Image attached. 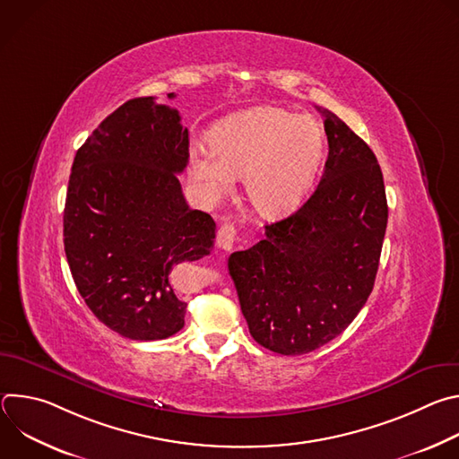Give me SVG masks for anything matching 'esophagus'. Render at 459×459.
Returning a JSON list of instances; mask_svg holds the SVG:
<instances>
[{"instance_id": "34e87169", "label": "esophagus", "mask_w": 459, "mask_h": 459, "mask_svg": "<svg viewBox=\"0 0 459 459\" xmlns=\"http://www.w3.org/2000/svg\"><path fill=\"white\" fill-rule=\"evenodd\" d=\"M236 239V227L229 221H225L220 229H218V236H216V243L220 248L223 250H230Z\"/></svg>"}]
</instances>
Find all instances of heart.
Returning a JSON list of instances; mask_svg holds the SVG:
<instances>
[{
    "label": "heart",
    "mask_w": 459,
    "mask_h": 459,
    "mask_svg": "<svg viewBox=\"0 0 459 459\" xmlns=\"http://www.w3.org/2000/svg\"><path fill=\"white\" fill-rule=\"evenodd\" d=\"M325 147L321 125L276 107H254L220 121L209 149L192 152L188 170L211 202L243 178L250 209L267 220L283 218L307 198Z\"/></svg>",
    "instance_id": "b5f03b06"
}]
</instances>
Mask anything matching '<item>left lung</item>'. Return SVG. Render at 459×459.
<instances>
[{
	"instance_id": "8db88e82",
	"label": "left lung",
	"mask_w": 459,
	"mask_h": 459,
	"mask_svg": "<svg viewBox=\"0 0 459 459\" xmlns=\"http://www.w3.org/2000/svg\"><path fill=\"white\" fill-rule=\"evenodd\" d=\"M321 114L329 158L314 194L229 257L252 338L283 356L308 354L352 323L372 292L388 218L374 152L336 114Z\"/></svg>"
}]
</instances>
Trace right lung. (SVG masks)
Returning a JSON list of instances; mask_svg holds the SVG:
<instances>
[{
  "label": "right lung",
  "mask_w": 459,
  "mask_h": 459,
  "mask_svg": "<svg viewBox=\"0 0 459 459\" xmlns=\"http://www.w3.org/2000/svg\"><path fill=\"white\" fill-rule=\"evenodd\" d=\"M174 98V92L169 94ZM152 96L123 103L78 149L63 212L74 283L110 331L165 340L185 325L170 273L212 250L214 220L188 209L178 174L188 163V130Z\"/></svg>",
  "instance_id": "right-lung-1"
}]
</instances>
